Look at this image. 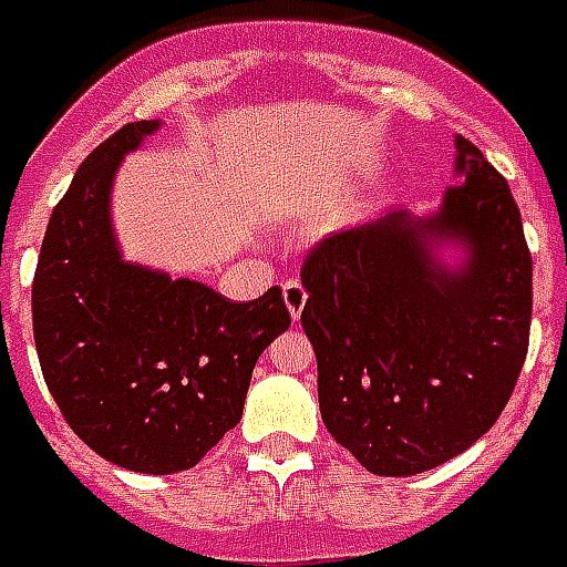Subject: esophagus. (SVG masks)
Instances as JSON below:
<instances>
[{"mask_svg": "<svg viewBox=\"0 0 567 567\" xmlns=\"http://www.w3.org/2000/svg\"><path fill=\"white\" fill-rule=\"evenodd\" d=\"M308 302V292L299 280H287L284 284V305H287V311H290L292 320H299L302 317V308Z\"/></svg>", "mask_w": 567, "mask_h": 567, "instance_id": "1", "label": "esophagus"}]
</instances>
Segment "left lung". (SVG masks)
<instances>
[{"label":"left lung","instance_id":"8db88e82","mask_svg":"<svg viewBox=\"0 0 567 567\" xmlns=\"http://www.w3.org/2000/svg\"><path fill=\"white\" fill-rule=\"evenodd\" d=\"M305 336L327 431L375 476L467 452L504 412L532 327V252L504 176L455 136V186L320 240Z\"/></svg>","mask_w":567,"mask_h":567}]
</instances>
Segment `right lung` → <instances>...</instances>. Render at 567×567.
<instances>
[{"label":"right lung","mask_w":567,"mask_h":567,"mask_svg":"<svg viewBox=\"0 0 567 567\" xmlns=\"http://www.w3.org/2000/svg\"><path fill=\"white\" fill-rule=\"evenodd\" d=\"M162 124H127L84 158L33 280L35 351L63 419L100 457L152 476L195 467L235 431L256 360L290 329L277 287L244 305L124 259L115 174Z\"/></svg>","instance_id":"obj_1"}]
</instances>
